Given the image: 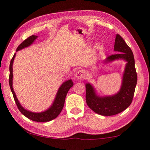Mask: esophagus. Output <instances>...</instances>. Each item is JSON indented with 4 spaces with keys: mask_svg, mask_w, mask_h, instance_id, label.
<instances>
[{
    "mask_svg": "<svg viewBox=\"0 0 150 150\" xmlns=\"http://www.w3.org/2000/svg\"><path fill=\"white\" fill-rule=\"evenodd\" d=\"M75 77L78 80H84L85 78H86V75H85V73L84 71L79 70L78 71L76 74H75Z\"/></svg>",
    "mask_w": 150,
    "mask_h": 150,
    "instance_id": "obj_1",
    "label": "esophagus"
}]
</instances>
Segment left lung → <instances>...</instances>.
<instances>
[{"label":"left lung","mask_w":150,"mask_h":150,"mask_svg":"<svg viewBox=\"0 0 150 150\" xmlns=\"http://www.w3.org/2000/svg\"><path fill=\"white\" fill-rule=\"evenodd\" d=\"M114 51L117 54L111 55L105 60V64L123 59L126 65L124 70L121 88L118 93L111 96H99L90 83L86 84V101L91 109L98 115L112 116L125 110L132 102L137 76L135 68V59L131 48L121 37L117 34Z\"/></svg>","instance_id":"obj_1"}]
</instances>
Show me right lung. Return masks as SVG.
Wrapping results in <instances>:
<instances>
[{"label":"right lung","mask_w":150,"mask_h":150,"mask_svg":"<svg viewBox=\"0 0 150 150\" xmlns=\"http://www.w3.org/2000/svg\"><path fill=\"white\" fill-rule=\"evenodd\" d=\"M38 37L36 35H31L28 38L26 39L25 41L21 43L17 48V52L21 50L24 49L25 47H29L33 43L35 40L38 38ZM16 56V54H14L12 59L11 60L10 66H9V71H10V75H9V85H10V88L12 92L15 101L17 105L18 109L20 110V112L27 118L31 119V120L37 122H47L50 121L54 119L55 118L58 116L62 110L63 109L64 103H65V99L66 94L71 87L73 86V82L72 80H66L63 82L60 87H59L58 91L57 92L56 96L55 97V99L53 102L51 107L48 108L47 110H44L43 112H31L30 110L25 109L24 107H23L20 104L19 101L18 100L17 96H16L15 91H14L13 88V64Z\"/></svg>","instance_id":"right-lung-1"}]
</instances>
